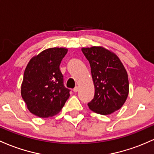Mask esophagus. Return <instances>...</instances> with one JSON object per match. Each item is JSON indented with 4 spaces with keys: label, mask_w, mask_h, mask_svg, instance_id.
Instances as JSON below:
<instances>
[{
    "label": "esophagus",
    "mask_w": 154,
    "mask_h": 154,
    "mask_svg": "<svg viewBox=\"0 0 154 154\" xmlns=\"http://www.w3.org/2000/svg\"><path fill=\"white\" fill-rule=\"evenodd\" d=\"M72 90H73L74 92H77V91H79V87H78V86H75V87L74 88V89H72Z\"/></svg>",
    "instance_id": "esophagus-1"
}]
</instances>
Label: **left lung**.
Instances as JSON below:
<instances>
[{"mask_svg":"<svg viewBox=\"0 0 154 154\" xmlns=\"http://www.w3.org/2000/svg\"><path fill=\"white\" fill-rule=\"evenodd\" d=\"M91 67L94 95L88 106L101 115L120 109L129 94L127 72L118 57L103 47L83 48Z\"/></svg>","mask_w":154,"mask_h":154,"instance_id":"obj_1","label":"left lung"}]
</instances>
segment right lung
<instances>
[{
  "label": "right lung",
  "mask_w": 154,
  "mask_h": 154,
  "mask_svg": "<svg viewBox=\"0 0 154 154\" xmlns=\"http://www.w3.org/2000/svg\"><path fill=\"white\" fill-rule=\"evenodd\" d=\"M68 52L64 48H51L32 57L24 72L21 94L32 114L47 118L61 110L70 96L64 86L60 70L62 60Z\"/></svg>",
  "instance_id": "add662e5"
}]
</instances>
